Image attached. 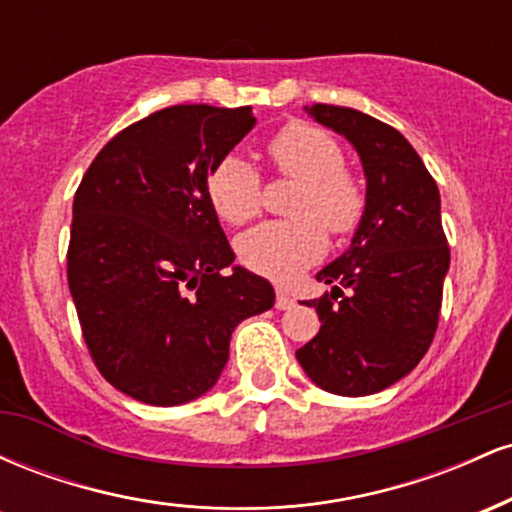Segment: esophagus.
<instances>
[{
  "instance_id": "1",
  "label": "esophagus",
  "mask_w": 512,
  "mask_h": 512,
  "mask_svg": "<svg viewBox=\"0 0 512 512\" xmlns=\"http://www.w3.org/2000/svg\"><path fill=\"white\" fill-rule=\"evenodd\" d=\"M293 308V298L284 289L276 291V310H289Z\"/></svg>"
}]
</instances>
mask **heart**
Segmentation results:
<instances>
[{
	"instance_id": "heart-1",
	"label": "heart",
	"mask_w": 512,
	"mask_h": 512,
	"mask_svg": "<svg viewBox=\"0 0 512 512\" xmlns=\"http://www.w3.org/2000/svg\"><path fill=\"white\" fill-rule=\"evenodd\" d=\"M276 173L301 180L293 204L296 221H272L252 228L238 240V257L252 272L274 281H291L301 269L320 260L327 231L346 238L356 231L366 211L361 180L344 168L342 146L325 129L293 120L267 142ZM207 197L216 214L243 226L260 214L262 178L236 154L223 156L207 175Z\"/></svg>"
}]
</instances>
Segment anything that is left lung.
I'll list each match as a JSON object with an SVG mask.
<instances>
[{"label": "left lung", "mask_w": 512, "mask_h": 512, "mask_svg": "<svg viewBox=\"0 0 512 512\" xmlns=\"http://www.w3.org/2000/svg\"><path fill=\"white\" fill-rule=\"evenodd\" d=\"M305 113L356 146L366 211L351 248L317 274L332 291L305 303L322 325L296 358L322 390L373 395L404 378L438 330L450 267L438 185L395 127L339 105Z\"/></svg>", "instance_id": "obj_1"}]
</instances>
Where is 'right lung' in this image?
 Wrapping results in <instances>:
<instances>
[{
  "instance_id": "obj_1",
  "label": "right lung",
  "mask_w": 512,
  "mask_h": 512,
  "mask_svg": "<svg viewBox=\"0 0 512 512\" xmlns=\"http://www.w3.org/2000/svg\"><path fill=\"white\" fill-rule=\"evenodd\" d=\"M255 125L250 105H170L117 132L74 195L67 281L98 373L132 399L175 407L211 390L231 334L274 305L243 267L207 175Z\"/></svg>"
}]
</instances>
